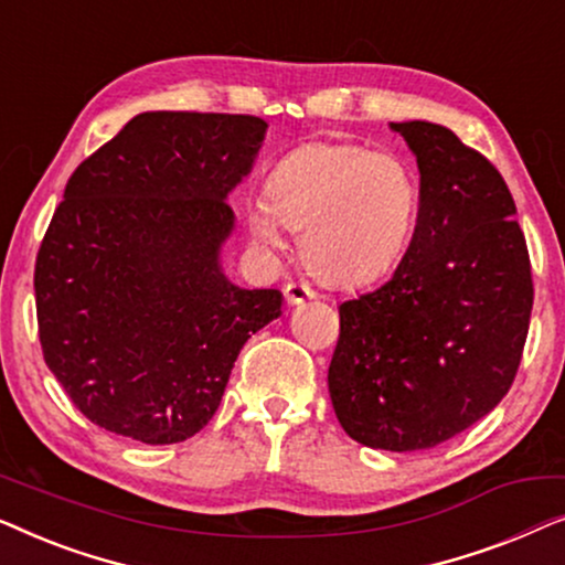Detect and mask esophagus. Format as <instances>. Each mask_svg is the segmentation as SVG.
I'll return each mask as SVG.
<instances>
[{
	"label": "esophagus",
	"instance_id": "esophagus-1",
	"mask_svg": "<svg viewBox=\"0 0 565 565\" xmlns=\"http://www.w3.org/2000/svg\"><path fill=\"white\" fill-rule=\"evenodd\" d=\"M285 298H288L290 306H300L316 298V290L308 282H288L285 285Z\"/></svg>",
	"mask_w": 565,
	"mask_h": 565
}]
</instances>
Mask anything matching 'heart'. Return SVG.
<instances>
[{"label":"heart","instance_id":"heart-1","mask_svg":"<svg viewBox=\"0 0 565 565\" xmlns=\"http://www.w3.org/2000/svg\"><path fill=\"white\" fill-rule=\"evenodd\" d=\"M419 188L396 153L316 141L277 161L265 203L249 211L262 246H280V226L300 236V257L331 285H362L388 273L412 242Z\"/></svg>","mask_w":565,"mask_h":565}]
</instances>
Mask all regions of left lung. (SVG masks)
<instances>
[{
    "label": "left lung",
    "instance_id": "1",
    "mask_svg": "<svg viewBox=\"0 0 565 565\" xmlns=\"http://www.w3.org/2000/svg\"><path fill=\"white\" fill-rule=\"evenodd\" d=\"M391 128L419 164V215L391 280L339 306L329 396L360 445L412 452L460 435L507 396L535 290L499 169L437 122Z\"/></svg>",
    "mask_w": 565,
    "mask_h": 565
}]
</instances>
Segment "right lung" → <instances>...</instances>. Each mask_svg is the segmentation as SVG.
I'll list each match as a JSON object with an SVG mask.
<instances>
[{"mask_svg":"<svg viewBox=\"0 0 565 565\" xmlns=\"http://www.w3.org/2000/svg\"><path fill=\"white\" fill-rule=\"evenodd\" d=\"M267 122L254 115L141 113L68 177L35 259L45 365L92 424L172 445L213 419L280 290L221 269L228 192Z\"/></svg>","mask_w":565,"mask_h":565,"instance_id":"right-lung-1","label":"right lung"}]
</instances>
